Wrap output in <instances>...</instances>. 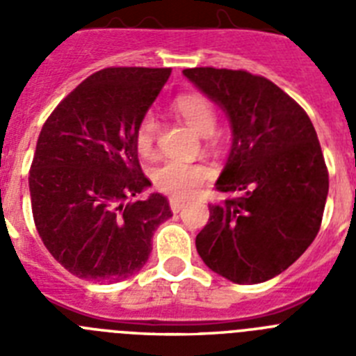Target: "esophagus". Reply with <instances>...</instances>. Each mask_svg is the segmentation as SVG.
Segmentation results:
<instances>
[{
  "mask_svg": "<svg viewBox=\"0 0 356 356\" xmlns=\"http://www.w3.org/2000/svg\"><path fill=\"white\" fill-rule=\"evenodd\" d=\"M169 205H171L172 212L178 213L185 207V200H180V197H171V200H169Z\"/></svg>",
  "mask_w": 356,
  "mask_h": 356,
  "instance_id": "esophagus-1",
  "label": "esophagus"
}]
</instances>
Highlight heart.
Segmentation results:
<instances>
[{
  "label": "heart",
  "instance_id": "obj_1",
  "mask_svg": "<svg viewBox=\"0 0 356 356\" xmlns=\"http://www.w3.org/2000/svg\"><path fill=\"white\" fill-rule=\"evenodd\" d=\"M175 110L184 118L188 127L201 135L212 134L216 128V108L205 94L187 92L180 94L172 103ZM159 121L155 114L147 112L140 119L135 130V144L140 155H149L155 147ZM210 169L205 163H191L181 160H163L151 171V180L160 193L171 196H188L193 194L203 181L210 178Z\"/></svg>",
  "mask_w": 356,
  "mask_h": 356
}]
</instances>
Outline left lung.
Wrapping results in <instances>:
<instances>
[{
    "mask_svg": "<svg viewBox=\"0 0 356 356\" xmlns=\"http://www.w3.org/2000/svg\"><path fill=\"white\" fill-rule=\"evenodd\" d=\"M184 74L226 112L232 149L196 237L203 262L234 284H262L312 244L328 196V169L314 124L289 94L264 76L194 67Z\"/></svg>",
    "mask_w": 356,
    "mask_h": 356,
    "instance_id": "left-lung-1",
    "label": "left lung"
}]
</instances>
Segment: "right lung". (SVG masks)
Wrapping results in <instances>:
<instances>
[{"label":"right lung","mask_w":356,"mask_h":356,"mask_svg":"<svg viewBox=\"0 0 356 356\" xmlns=\"http://www.w3.org/2000/svg\"><path fill=\"white\" fill-rule=\"evenodd\" d=\"M171 67H106L44 122L30 169L31 212L44 246L78 278L119 282L144 267L151 238L172 216L168 197L130 201L151 185L135 130Z\"/></svg>","instance_id":"obj_1"}]
</instances>
